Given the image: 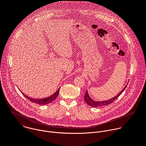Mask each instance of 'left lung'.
<instances>
[{
  "label": "left lung",
  "instance_id": "left-lung-1",
  "mask_svg": "<svg viewBox=\"0 0 146 146\" xmlns=\"http://www.w3.org/2000/svg\"><path fill=\"white\" fill-rule=\"evenodd\" d=\"M128 85V84H127ZM127 86H125L122 90L116 96H115L114 97L111 98L109 100H104V101H96L93 100L89 95L88 91H87L86 92L85 94V96H84V100L86 101V102L88 104V105L92 108H97V107H101V106H108L109 105H110V103H113L122 93V92L125 90V89L126 88Z\"/></svg>",
  "mask_w": 146,
  "mask_h": 146
}]
</instances>
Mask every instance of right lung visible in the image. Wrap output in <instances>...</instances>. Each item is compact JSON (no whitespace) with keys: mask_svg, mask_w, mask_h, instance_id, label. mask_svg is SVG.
I'll use <instances>...</instances> for the list:
<instances>
[{"mask_svg":"<svg viewBox=\"0 0 146 146\" xmlns=\"http://www.w3.org/2000/svg\"><path fill=\"white\" fill-rule=\"evenodd\" d=\"M59 90H60V88H59L58 90L54 94H52L50 96H48V97H47V98H41V99H35V98H31L28 96H27L21 90H19V91L21 92V93L24 95V96H25L26 98L29 99L32 102L38 104V105H47V104L51 103V102L57 98V96L59 94Z\"/></svg>","mask_w":146,"mask_h":146,"instance_id":"1","label":"right lung"}]
</instances>
